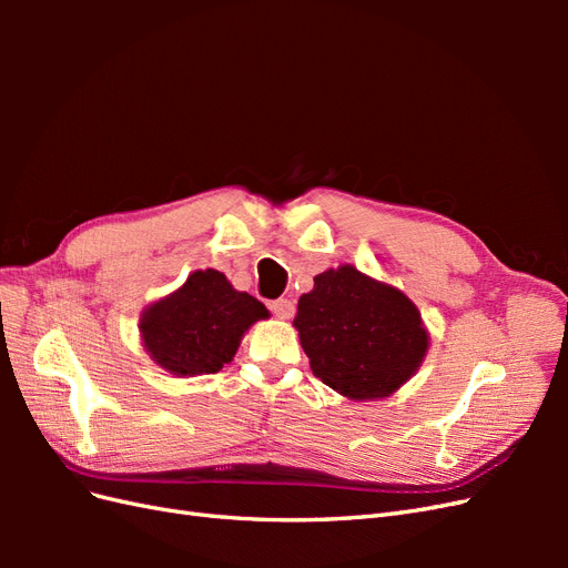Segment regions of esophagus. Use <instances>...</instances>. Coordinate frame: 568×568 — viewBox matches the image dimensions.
<instances>
[{"label":"esophagus","instance_id":"obj_1","mask_svg":"<svg viewBox=\"0 0 568 568\" xmlns=\"http://www.w3.org/2000/svg\"><path fill=\"white\" fill-rule=\"evenodd\" d=\"M272 313L277 315L280 320H288V317H294L296 305L291 303L288 298H277V301H272Z\"/></svg>","mask_w":568,"mask_h":568}]
</instances>
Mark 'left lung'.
I'll list each match as a JSON object with an SVG mask.
<instances>
[{
    "label": "left lung",
    "mask_w": 568,
    "mask_h": 568,
    "mask_svg": "<svg viewBox=\"0 0 568 568\" xmlns=\"http://www.w3.org/2000/svg\"><path fill=\"white\" fill-rule=\"evenodd\" d=\"M294 326L313 374L351 400L398 390L428 348L417 305L353 265L317 274L298 301Z\"/></svg>",
    "instance_id": "left-lung-1"
}]
</instances>
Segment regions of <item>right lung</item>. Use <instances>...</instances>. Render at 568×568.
I'll use <instances>...</instances> for the list:
<instances>
[{"instance_id": "add662e5", "label": "right lung", "mask_w": 568, "mask_h": 568, "mask_svg": "<svg viewBox=\"0 0 568 568\" xmlns=\"http://www.w3.org/2000/svg\"><path fill=\"white\" fill-rule=\"evenodd\" d=\"M270 317L267 307L236 291L217 270H196L186 282L142 313L140 332L153 363L175 376L215 374L242 343L248 326Z\"/></svg>"}]
</instances>
